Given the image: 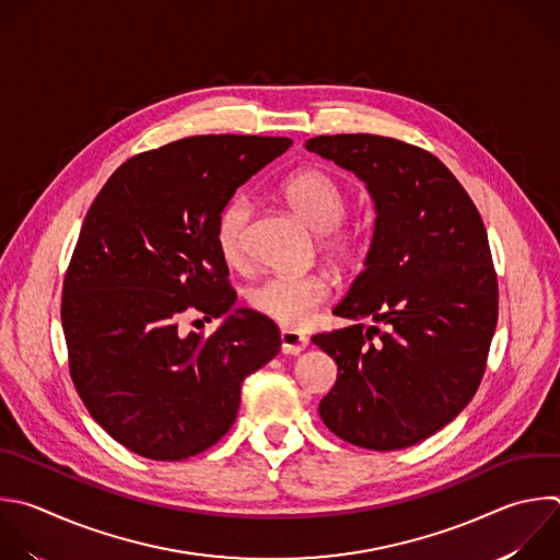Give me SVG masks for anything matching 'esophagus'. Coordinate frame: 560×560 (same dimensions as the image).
<instances>
[{
    "mask_svg": "<svg viewBox=\"0 0 560 560\" xmlns=\"http://www.w3.org/2000/svg\"><path fill=\"white\" fill-rule=\"evenodd\" d=\"M307 336L296 329H281V349L283 353H301L307 347Z\"/></svg>",
    "mask_w": 560,
    "mask_h": 560,
    "instance_id": "esophagus-1",
    "label": "esophagus"
}]
</instances>
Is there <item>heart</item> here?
<instances>
[{
	"instance_id": "b5f03b06",
	"label": "heart",
	"mask_w": 560,
	"mask_h": 560,
	"mask_svg": "<svg viewBox=\"0 0 560 560\" xmlns=\"http://www.w3.org/2000/svg\"><path fill=\"white\" fill-rule=\"evenodd\" d=\"M281 196L290 209L318 233V250L340 268H349L362 253L360 235L342 224L347 213L345 186L320 168H299L281 182ZM253 218L248 196H233L215 220V246L220 257L240 268L246 261V233ZM331 283L320 272L299 277H268L257 283L248 301L255 312L281 327H303L329 299Z\"/></svg>"
}]
</instances>
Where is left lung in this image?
Wrapping results in <instances>:
<instances>
[{
	"instance_id": "left-lung-1",
	"label": "left lung",
	"mask_w": 560,
	"mask_h": 560,
	"mask_svg": "<svg viewBox=\"0 0 560 560\" xmlns=\"http://www.w3.org/2000/svg\"><path fill=\"white\" fill-rule=\"evenodd\" d=\"M305 147L364 179L378 213L364 270L334 307L355 323L312 336L338 364L320 420L360 448L413 446L459 416L483 378L499 314L486 226L422 147L371 133ZM366 315L386 327L364 328Z\"/></svg>"
}]
</instances>
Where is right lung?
<instances>
[{
  "label": "right lung",
  "instance_id": "right-lung-1",
  "mask_svg": "<svg viewBox=\"0 0 560 560\" xmlns=\"http://www.w3.org/2000/svg\"><path fill=\"white\" fill-rule=\"evenodd\" d=\"M292 144L281 136H191L122 162L92 202L63 279L70 376L125 448L179 462L220 442L242 383L281 347L279 327L237 310L209 338L177 320L224 316L237 294L215 246L222 207Z\"/></svg>",
  "mask_w": 560,
  "mask_h": 560
}]
</instances>
